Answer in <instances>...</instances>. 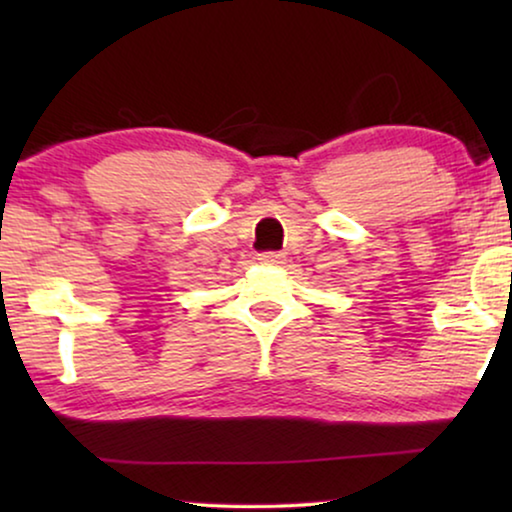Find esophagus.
<instances>
[{
  "label": "esophagus",
  "mask_w": 512,
  "mask_h": 512,
  "mask_svg": "<svg viewBox=\"0 0 512 512\" xmlns=\"http://www.w3.org/2000/svg\"><path fill=\"white\" fill-rule=\"evenodd\" d=\"M258 261L263 265H282L286 261V256L282 251H263V254L258 256Z\"/></svg>",
  "instance_id": "1"
}]
</instances>
